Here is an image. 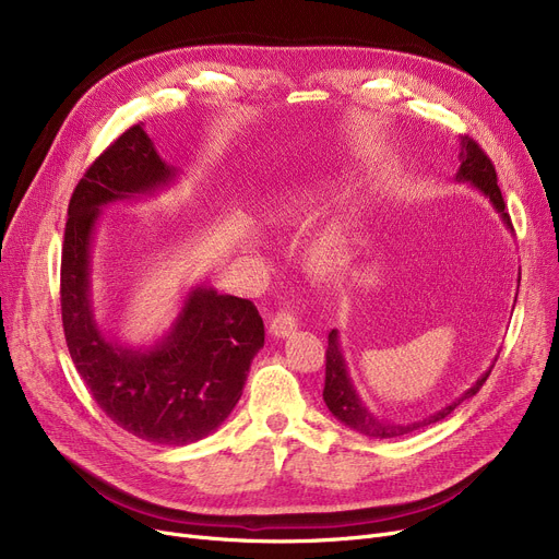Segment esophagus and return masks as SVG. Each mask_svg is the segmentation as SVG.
<instances>
[{"label": "esophagus", "mask_w": 559, "mask_h": 559, "mask_svg": "<svg viewBox=\"0 0 559 559\" xmlns=\"http://www.w3.org/2000/svg\"><path fill=\"white\" fill-rule=\"evenodd\" d=\"M295 329H297V317L287 312V310L276 312L270 321V335L272 337H287L289 333H295Z\"/></svg>", "instance_id": "obj_1"}]
</instances>
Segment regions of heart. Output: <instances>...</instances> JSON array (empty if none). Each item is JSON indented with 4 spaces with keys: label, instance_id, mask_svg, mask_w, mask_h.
<instances>
[{
    "label": "heart",
    "instance_id": "b5f03b06",
    "mask_svg": "<svg viewBox=\"0 0 559 559\" xmlns=\"http://www.w3.org/2000/svg\"><path fill=\"white\" fill-rule=\"evenodd\" d=\"M317 205H319L317 192H295L278 201V215L285 219H301L310 215ZM346 258H348V238H346V228L342 224H333L317 235L310 251V264L319 276L331 278L340 274L344 270Z\"/></svg>",
    "mask_w": 559,
    "mask_h": 559
}]
</instances>
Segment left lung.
<instances>
[{
  "label": "left lung",
  "mask_w": 559,
  "mask_h": 559,
  "mask_svg": "<svg viewBox=\"0 0 559 559\" xmlns=\"http://www.w3.org/2000/svg\"><path fill=\"white\" fill-rule=\"evenodd\" d=\"M455 181L457 183H468L474 190H478L485 199H489V203L493 205V211L498 213V217L503 219L506 228L510 233H514L510 215L506 213V201L501 194V188H498L496 181V169L491 165V160L485 156V152L480 146L472 140V138H460V167L455 174ZM521 281V276H519ZM516 301V297H514ZM493 367V365H491ZM491 367L476 380V383L464 390L455 401H451L449 405H444L442 409H437V413L417 419V421H405V424H396L390 419H380L376 417L371 409L362 403L354 380H350L348 367H346V358H344V350L340 344V333L337 329H333L329 333V348H326V385H324V401L326 407L331 409V415L342 421L344 426H348L350 430H358L367 437L373 439H392V437H403L415 432L419 428H426L430 424H437L447 419L453 409L464 403L466 399H472L480 392L483 383L487 380V376L491 373Z\"/></svg>",
  "instance_id": "8db88e82"
}]
</instances>
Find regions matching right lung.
Wrapping results in <instances>:
<instances>
[{"label": "right lung", "instance_id": "add662e5", "mask_svg": "<svg viewBox=\"0 0 559 559\" xmlns=\"http://www.w3.org/2000/svg\"><path fill=\"white\" fill-rule=\"evenodd\" d=\"M179 174L142 124L131 127L74 188L61 260L63 329L79 376L110 421L158 447H186L217 430L264 344L255 306L205 283L186 292L169 331L150 346L117 342L99 326L91 260L102 211L167 190Z\"/></svg>", "mask_w": 559, "mask_h": 559}]
</instances>
